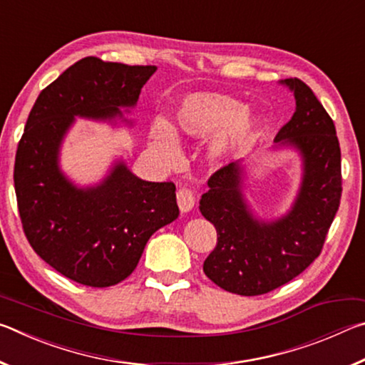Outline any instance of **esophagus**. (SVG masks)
I'll list each match as a JSON object with an SVG mask.
<instances>
[{
  "label": "esophagus",
  "instance_id": "esophagus-1",
  "mask_svg": "<svg viewBox=\"0 0 365 365\" xmlns=\"http://www.w3.org/2000/svg\"><path fill=\"white\" fill-rule=\"evenodd\" d=\"M195 195L193 191L187 187H182L177 190V205L180 207L182 212H188L195 207Z\"/></svg>",
  "mask_w": 365,
  "mask_h": 365
}]
</instances>
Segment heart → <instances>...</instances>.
Masks as SVG:
<instances>
[{
	"instance_id": "obj_1",
	"label": "heart",
	"mask_w": 365,
	"mask_h": 365,
	"mask_svg": "<svg viewBox=\"0 0 365 365\" xmlns=\"http://www.w3.org/2000/svg\"><path fill=\"white\" fill-rule=\"evenodd\" d=\"M212 131L209 153L222 158L250 138L252 119L248 110L240 109V103L233 98L207 91L191 93L177 104L172 127L160 119L151 123V141L158 156L164 163L174 164L180 158L175 135L202 138Z\"/></svg>"
}]
</instances>
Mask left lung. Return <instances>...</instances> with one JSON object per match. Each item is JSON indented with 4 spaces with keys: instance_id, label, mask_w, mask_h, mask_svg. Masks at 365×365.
<instances>
[{
    "instance_id": "obj_1",
    "label": "left lung",
    "mask_w": 365,
    "mask_h": 365,
    "mask_svg": "<svg viewBox=\"0 0 365 365\" xmlns=\"http://www.w3.org/2000/svg\"><path fill=\"white\" fill-rule=\"evenodd\" d=\"M296 110L275 141L299 148L304 180L287 217L257 222L240 191L242 169L220 168L209 177L200 211L217 232L202 270L215 285L242 296H259L285 285L322 252L341 200V151L335 123L314 91L299 78H285Z\"/></svg>"
}]
</instances>
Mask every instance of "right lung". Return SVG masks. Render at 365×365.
I'll return each mask as SVG.
<instances>
[{
	"mask_svg": "<svg viewBox=\"0 0 365 365\" xmlns=\"http://www.w3.org/2000/svg\"><path fill=\"white\" fill-rule=\"evenodd\" d=\"M154 71L77 61L41 90L17 145L24 233L43 261L86 287H113L132 274L151 235L177 219L175 185L141 180L119 164L100 187L77 190L58 169V148L73 115L104 119L133 106Z\"/></svg>",
	"mask_w": 365,
	"mask_h": 365,
	"instance_id": "add662e5",
	"label": "right lung"
}]
</instances>
